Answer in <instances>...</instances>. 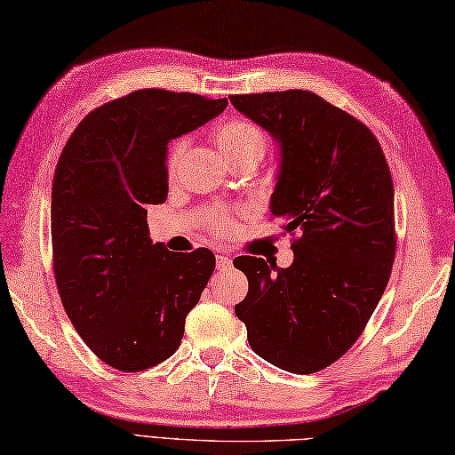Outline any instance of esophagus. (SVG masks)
<instances>
[{
    "mask_svg": "<svg viewBox=\"0 0 455 455\" xmlns=\"http://www.w3.org/2000/svg\"><path fill=\"white\" fill-rule=\"evenodd\" d=\"M230 264H233V259L228 258V254L217 252V269H220V272H225V269L230 267Z\"/></svg>",
    "mask_w": 455,
    "mask_h": 455,
    "instance_id": "34e87169",
    "label": "esophagus"
}]
</instances>
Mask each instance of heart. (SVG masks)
<instances>
[{
    "label": "heart",
    "instance_id": "heart-1",
    "mask_svg": "<svg viewBox=\"0 0 455 455\" xmlns=\"http://www.w3.org/2000/svg\"><path fill=\"white\" fill-rule=\"evenodd\" d=\"M215 140L217 147L222 152L228 162L238 160V158H250V156H264L266 152V134L262 129H258L254 123H250L246 119H233L227 121L225 124L215 131ZM183 150H186V140H173L168 148V156H166V168L168 173L172 176L178 168V162L181 158ZM212 228L220 235H228L233 230V222L225 217H217L215 222H212Z\"/></svg>",
    "mask_w": 455,
    "mask_h": 455
}]
</instances>
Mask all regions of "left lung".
Masks as SVG:
<instances>
[{"mask_svg":"<svg viewBox=\"0 0 455 455\" xmlns=\"http://www.w3.org/2000/svg\"><path fill=\"white\" fill-rule=\"evenodd\" d=\"M279 147L269 211L299 230L289 267L235 259L248 295L235 307L248 344L291 373H315L360 338L395 259L393 180L362 121L307 90L230 95Z\"/></svg>","mask_w":455,"mask_h":455,"instance_id":"obj_1","label":"left lung"}]
</instances>
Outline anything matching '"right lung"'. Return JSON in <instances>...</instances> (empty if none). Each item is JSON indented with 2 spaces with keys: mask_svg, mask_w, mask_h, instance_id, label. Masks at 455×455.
<instances>
[{
  "mask_svg": "<svg viewBox=\"0 0 455 455\" xmlns=\"http://www.w3.org/2000/svg\"><path fill=\"white\" fill-rule=\"evenodd\" d=\"M227 100L137 90L93 109L56 164L52 262L66 315L90 350L142 371L178 350L215 254L152 243L147 205L168 197V142L227 109Z\"/></svg>",
  "mask_w": 455,
  "mask_h": 455,
  "instance_id": "add662e5",
  "label": "right lung"
}]
</instances>
